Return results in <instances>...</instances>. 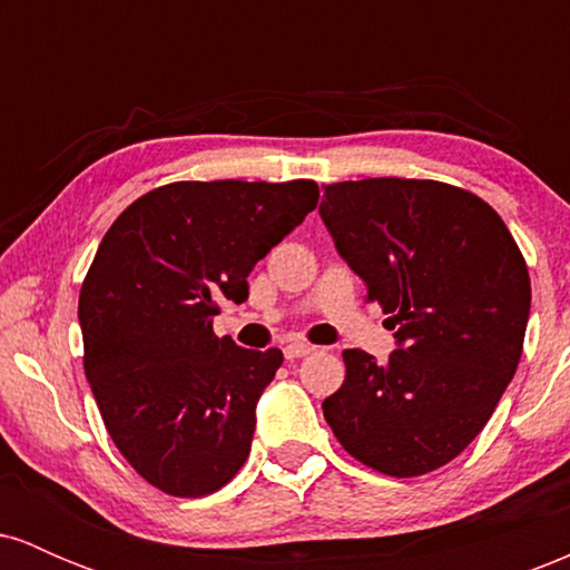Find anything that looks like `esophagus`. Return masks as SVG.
<instances>
[{"label":"esophagus","mask_w":570,"mask_h":570,"mask_svg":"<svg viewBox=\"0 0 570 570\" xmlns=\"http://www.w3.org/2000/svg\"><path fill=\"white\" fill-rule=\"evenodd\" d=\"M316 348H313V345H307V343H289L284 348V356L286 358H303V356H307V353H313Z\"/></svg>","instance_id":"obj_1"}]
</instances>
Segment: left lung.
I'll use <instances>...</instances> for the list:
<instances>
[{"label":"left lung","instance_id":"left-lung-1","mask_svg":"<svg viewBox=\"0 0 570 570\" xmlns=\"http://www.w3.org/2000/svg\"><path fill=\"white\" fill-rule=\"evenodd\" d=\"M318 214L396 326L389 362L343 351L326 423L375 472H434L485 429L514 377L531 313L525 259L485 200L444 181H337Z\"/></svg>","mask_w":570,"mask_h":570}]
</instances>
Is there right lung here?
<instances>
[{
    "instance_id": "right-lung-1",
    "label": "right lung",
    "mask_w": 570,
    "mask_h": 570,
    "mask_svg": "<svg viewBox=\"0 0 570 570\" xmlns=\"http://www.w3.org/2000/svg\"><path fill=\"white\" fill-rule=\"evenodd\" d=\"M316 203L311 179L174 181L104 235L77 311L85 375L117 450L163 493L200 499L244 466L284 353L217 337L214 316Z\"/></svg>"
}]
</instances>
